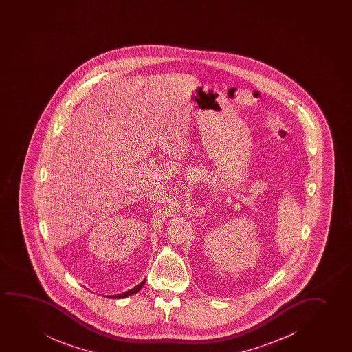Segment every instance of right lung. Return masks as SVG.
Listing matches in <instances>:
<instances>
[{
	"instance_id": "obj_1",
	"label": "right lung",
	"mask_w": 352,
	"mask_h": 352,
	"mask_svg": "<svg viewBox=\"0 0 352 352\" xmlns=\"http://www.w3.org/2000/svg\"><path fill=\"white\" fill-rule=\"evenodd\" d=\"M145 280H143L140 285H137L135 287H133L132 289H129V291H126V292H122V294H116V296H109V298H125V297H129V296H132V294H137L138 291H140L142 287H143V285H144Z\"/></svg>"
}]
</instances>
